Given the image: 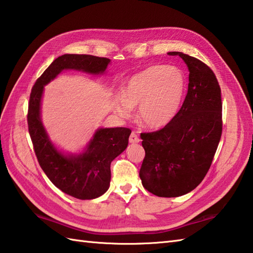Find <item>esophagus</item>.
<instances>
[{"mask_svg": "<svg viewBox=\"0 0 253 253\" xmlns=\"http://www.w3.org/2000/svg\"><path fill=\"white\" fill-rule=\"evenodd\" d=\"M128 141H130V143H138L140 142V137H138V135L135 132H132L130 135V138H128Z\"/></svg>", "mask_w": 253, "mask_h": 253, "instance_id": "obj_1", "label": "esophagus"}]
</instances>
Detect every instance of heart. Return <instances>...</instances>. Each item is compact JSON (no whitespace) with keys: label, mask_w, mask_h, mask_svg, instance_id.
Instances as JSON below:
<instances>
[{"label":"heart","mask_w":253,"mask_h":253,"mask_svg":"<svg viewBox=\"0 0 253 253\" xmlns=\"http://www.w3.org/2000/svg\"><path fill=\"white\" fill-rule=\"evenodd\" d=\"M185 77L174 66L153 65L127 80L117 109L128 117L131 107L138 106V118L149 127H162L171 122L181 106Z\"/></svg>","instance_id":"1"}]
</instances>
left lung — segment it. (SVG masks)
Returning <instances> with one entry per match:
<instances>
[{
	"mask_svg": "<svg viewBox=\"0 0 253 253\" xmlns=\"http://www.w3.org/2000/svg\"><path fill=\"white\" fill-rule=\"evenodd\" d=\"M168 55H179L188 65V92L171 122L141 134L145 157L140 178L148 192L176 198L192 191L208 173L223 130V105L218 81L204 62L182 52Z\"/></svg>",
	"mask_w": 253,
	"mask_h": 253,
	"instance_id": "obj_1",
	"label": "left lung"
}]
</instances>
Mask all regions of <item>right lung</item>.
<instances>
[{
    "label": "right lung",
    "mask_w": 253,
    "mask_h": 253,
    "mask_svg": "<svg viewBox=\"0 0 253 253\" xmlns=\"http://www.w3.org/2000/svg\"><path fill=\"white\" fill-rule=\"evenodd\" d=\"M110 60L89 54H64L55 59L33 86L28 104V131L40 167L56 188L80 200L96 199L110 184V164L125 151L131 130L127 127L99 128L87 149L77 156H64L56 151L40 120L43 86L63 70L104 73Z\"/></svg>",
    "instance_id": "obj_1"
}]
</instances>
